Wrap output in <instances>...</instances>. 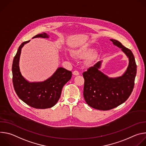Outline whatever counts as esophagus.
<instances>
[{"mask_svg": "<svg viewBox=\"0 0 146 146\" xmlns=\"http://www.w3.org/2000/svg\"><path fill=\"white\" fill-rule=\"evenodd\" d=\"M73 74L74 76H78V75L80 74V73H79V72H78V71L75 70V71H74V72H73Z\"/></svg>", "mask_w": 146, "mask_h": 146, "instance_id": "1", "label": "esophagus"}]
</instances>
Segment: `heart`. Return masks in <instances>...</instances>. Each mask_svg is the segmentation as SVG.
I'll use <instances>...</instances> for the list:
<instances>
[{
  "label": "heart",
  "instance_id": "heart-1",
  "mask_svg": "<svg viewBox=\"0 0 146 146\" xmlns=\"http://www.w3.org/2000/svg\"><path fill=\"white\" fill-rule=\"evenodd\" d=\"M74 56L78 58L82 59L86 58V62L88 64H92L97 59L98 56V52L96 50H94L91 46H82L73 52ZM67 58H69L68 55H66Z\"/></svg>",
  "mask_w": 146,
  "mask_h": 146
}]
</instances>
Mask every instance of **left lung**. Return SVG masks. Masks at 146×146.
Here are the masks:
<instances>
[{
    "label": "left lung",
    "instance_id": "8db88e82",
    "mask_svg": "<svg viewBox=\"0 0 146 146\" xmlns=\"http://www.w3.org/2000/svg\"><path fill=\"white\" fill-rule=\"evenodd\" d=\"M110 40L128 58L127 70L121 76L110 77L99 70L102 63L100 60L82 73L84 99L90 106L100 110L112 109L125 102L132 92L136 74L137 67L132 51L119 41Z\"/></svg>",
    "mask_w": 146,
    "mask_h": 146
}]
</instances>
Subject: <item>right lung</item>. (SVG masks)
<instances>
[{
    "instance_id": "1",
    "label": "right lung",
    "mask_w": 146,
    "mask_h": 146,
    "mask_svg": "<svg viewBox=\"0 0 146 146\" xmlns=\"http://www.w3.org/2000/svg\"><path fill=\"white\" fill-rule=\"evenodd\" d=\"M49 38L46 33L38 34L32 38ZM30 40L25 41L19 47L14 58L12 65L13 82L16 94L21 100L28 105L36 109H48L58 102L62 90L72 77V72L64 68L59 67L54 74L43 81L30 82L21 73L19 59L21 50Z\"/></svg>"
}]
</instances>
